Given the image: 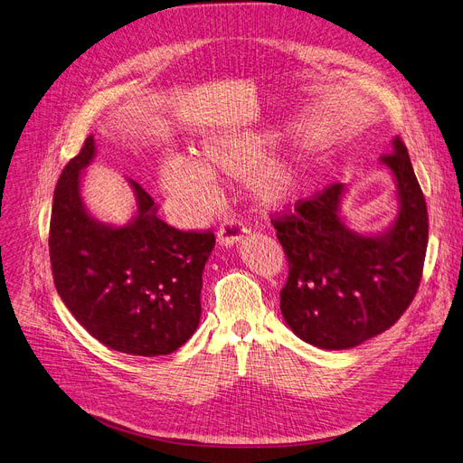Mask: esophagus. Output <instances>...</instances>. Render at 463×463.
Wrapping results in <instances>:
<instances>
[{
    "mask_svg": "<svg viewBox=\"0 0 463 463\" xmlns=\"http://www.w3.org/2000/svg\"><path fill=\"white\" fill-rule=\"evenodd\" d=\"M247 233V226L243 222H239L237 218H226L220 224L218 230V243L220 245H233L237 241H241Z\"/></svg>",
    "mask_w": 463,
    "mask_h": 463,
    "instance_id": "34e87169",
    "label": "esophagus"
}]
</instances>
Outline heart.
<instances>
[{
	"label": "heart",
	"instance_id": "b5f03b06",
	"mask_svg": "<svg viewBox=\"0 0 463 463\" xmlns=\"http://www.w3.org/2000/svg\"><path fill=\"white\" fill-rule=\"evenodd\" d=\"M268 138L262 133L222 135L209 138L197 150V161L173 157L163 165L161 178L165 188L180 197L194 211L209 207L213 199V175L245 176L262 161ZM254 197L264 207L287 203L298 186V173L288 161H269L258 169L250 180Z\"/></svg>",
	"mask_w": 463,
	"mask_h": 463
}]
</instances>
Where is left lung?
<instances>
[{
  "mask_svg": "<svg viewBox=\"0 0 463 463\" xmlns=\"http://www.w3.org/2000/svg\"><path fill=\"white\" fill-rule=\"evenodd\" d=\"M382 163L393 171L401 197V213L383 235L345 228L338 216L342 184L271 214L288 262L281 313L296 336L321 349L355 347L392 328L421 281L428 207L401 138Z\"/></svg>",
  "mask_w": 463,
  "mask_h": 463,
  "instance_id": "8db88e82",
  "label": "left lung"
}]
</instances>
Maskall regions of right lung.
<instances>
[{"label":"right lung","instance_id":"1","mask_svg":"<svg viewBox=\"0 0 463 463\" xmlns=\"http://www.w3.org/2000/svg\"><path fill=\"white\" fill-rule=\"evenodd\" d=\"M92 154L95 140L87 137L54 188L49 226L54 287L100 344L128 355H169L199 325L201 275L214 233L169 226L133 180L137 218L125 228L99 224L80 197V173Z\"/></svg>","mask_w":463,"mask_h":463}]
</instances>
